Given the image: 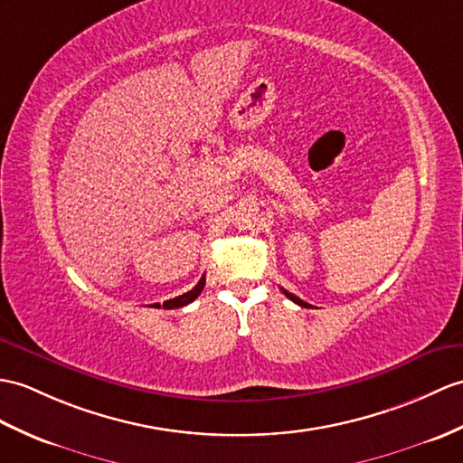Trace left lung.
<instances>
[{
  "instance_id": "8db88e82",
  "label": "left lung",
  "mask_w": 463,
  "mask_h": 463,
  "mask_svg": "<svg viewBox=\"0 0 463 463\" xmlns=\"http://www.w3.org/2000/svg\"><path fill=\"white\" fill-rule=\"evenodd\" d=\"M282 292L286 294V298H289V299H292V302H294V304H298V306H302V307H311L309 304H306V302H304V299H299L298 296H294V294H289V292H286V289H284V288H282Z\"/></svg>"
}]
</instances>
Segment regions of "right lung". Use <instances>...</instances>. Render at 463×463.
<instances>
[{
    "mask_svg": "<svg viewBox=\"0 0 463 463\" xmlns=\"http://www.w3.org/2000/svg\"><path fill=\"white\" fill-rule=\"evenodd\" d=\"M203 288H205V274L201 276V280L197 282V286L193 288V289H189L187 294L177 296V298H171V299H167V302H164V309H175V307H183V306L191 304L193 299L199 298V294L203 292ZM152 307H159V304H154Z\"/></svg>",
    "mask_w": 463,
    "mask_h": 463,
    "instance_id": "1",
    "label": "right lung"
}]
</instances>
